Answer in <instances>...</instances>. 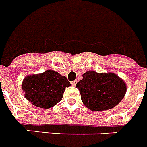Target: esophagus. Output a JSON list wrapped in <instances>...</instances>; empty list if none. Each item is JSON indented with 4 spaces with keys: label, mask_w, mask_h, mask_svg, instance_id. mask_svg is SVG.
<instances>
[{
    "label": "esophagus",
    "mask_w": 147,
    "mask_h": 147,
    "mask_svg": "<svg viewBox=\"0 0 147 147\" xmlns=\"http://www.w3.org/2000/svg\"><path fill=\"white\" fill-rule=\"evenodd\" d=\"M76 83H77V80H74V81L71 82V85H72V86H76Z\"/></svg>",
    "instance_id": "1"
}]
</instances>
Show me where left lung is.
Masks as SVG:
<instances>
[{"label": "left lung", "instance_id": "1", "mask_svg": "<svg viewBox=\"0 0 147 147\" xmlns=\"http://www.w3.org/2000/svg\"><path fill=\"white\" fill-rule=\"evenodd\" d=\"M82 102L92 111L108 110L117 105L126 92V84L113 72L88 71L76 84Z\"/></svg>", "mask_w": 147, "mask_h": 147}]
</instances>
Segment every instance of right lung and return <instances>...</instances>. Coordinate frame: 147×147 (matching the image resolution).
<instances>
[{"mask_svg":"<svg viewBox=\"0 0 147 147\" xmlns=\"http://www.w3.org/2000/svg\"><path fill=\"white\" fill-rule=\"evenodd\" d=\"M71 85L66 76L54 70L32 74L24 78L22 88L25 97L36 107L50 109L63 98L65 88Z\"/></svg>","mask_w":147,"mask_h":147,"instance_id":"add662e5","label":"right lung"}]
</instances>
